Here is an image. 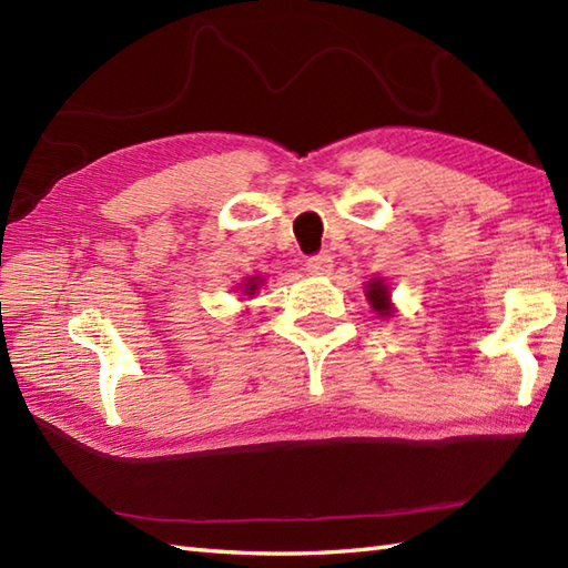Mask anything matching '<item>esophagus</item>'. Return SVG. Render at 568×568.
Listing matches in <instances>:
<instances>
[{
	"label": "esophagus",
	"instance_id": "1",
	"mask_svg": "<svg viewBox=\"0 0 568 568\" xmlns=\"http://www.w3.org/2000/svg\"><path fill=\"white\" fill-rule=\"evenodd\" d=\"M307 271L315 273V275H329L332 273V256L329 253H315V256L307 258Z\"/></svg>",
	"mask_w": 568,
	"mask_h": 568
}]
</instances>
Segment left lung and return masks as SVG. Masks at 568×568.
<instances>
[{"mask_svg": "<svg viewBox=\"0 0 568 568\" xmlns=\"http://www.w3.org/2000/svg\"><path fill=\"white\" fill-rule=\"evenodd\" d=\"M366 297L371 307L378 312L381 317H390L393 315V305H390V293H388V285L378 277H373V281L366 285Z\"/></svg>", "mask_w": 568, "mask_h": 568, "instance_id": "8db88e82", "label": "left lung"}]
</instances>
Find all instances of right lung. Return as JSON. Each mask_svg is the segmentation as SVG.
I'll return each instance as SVG.
<instances>
[{
	"instance_id": "add662e5",
	"label": "right lung",
	"mask_w": 568,
	"mask_h": 568,
	"mask_svg": "<svg viewBox=\"0 0 568 568\" xmlns=\"http://www.w3.org/2000/svg\"><path fill=\"white\" fill-rule=\"evenodd\" d=\"M258 285H261V275L248 277V281L244 283V293H246V295H253V293L258 291Z\"/></svg>"
}]
</instances>
